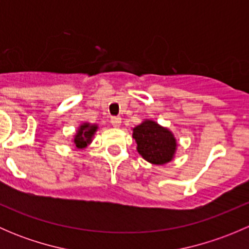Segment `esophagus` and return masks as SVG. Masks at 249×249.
Wrapping results in <instances>:
<instances>
[{"mask_svg": "<svg viewBox=\"0 0 249 249\" xmlns=\"http://www.w3.org/2000/svg\"><path fill=\"white\" fill-rule=\"evenodd\" d=\"M110 123H112V125L114 127H118L120 126V124H122V118L119 117H113L112 119H110Z\"/></svg>", "mask_w": 249, "mask_h": 249, "instance_id": "1", "label": "esophagus"}]
</instances>
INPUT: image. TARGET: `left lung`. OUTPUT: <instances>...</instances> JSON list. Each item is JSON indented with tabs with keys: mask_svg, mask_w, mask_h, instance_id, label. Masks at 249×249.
<instances>
[{
	"mask_svg": "<svg viewBox=\"0 0 249 249\" xmlns=\"http://www.w3.org/2000/svg\"><path fill=\"white\" fill-rule=\"evenodd\" d=\"M132 139L136 142L139 154L150 164L165 165L176 157L177 139L169 127L158 124L155 120L143 119L132 129Z\"/></svg>",
	"mask_w": 249,
	"mask_h": 249,
	"instance_id": "1",
	"label": "left lung"
}]
</instances>
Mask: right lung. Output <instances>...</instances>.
I'll use <instances>...</instances> for the list:
<instances>
[{"label": "right lung", "instance_id": "1", "mask_svg": "<svg viewBox=\"0 0 249 249\" xmlns=\"http://www.w3.org/2000/svg\"><path fill=\"white\" fill-rule=\"evenodd\" d=\"M99 130V125L91 124V123H82L79 126L77 127L76 132L73 135L72 142L74 144V149H84L87 148L90 143L92 142L95 134Z\"/></svg>", "mask_w": 249, "mask_h": 249}]
</instances>
